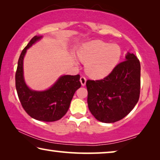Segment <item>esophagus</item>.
I'll list each match as a JSON object with an SVG mask.
<instances>
[{"mask_svg":"<svg viewBox=\"0 0 160 160\" xmlns=\"http://www.w3.org/2000/svg\"><path fill=\"white\" fill-rule=\"evenodd\" d=\"M80 80L81 84H82V86H85V84H86V78L84 77V76H82V77L80 78Z\"/></svg>","mask_w":160,"mask_h":160,"instance_id":"1","label":"esophagus"}]
</instances>
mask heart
Masks as SVG:
<instances>
[{"instance_id":"heart-1","label":"heart","mask_w":160,"mask_h":160,"mask_svg":"<svg viewBox=\"0 0 160 160\" xmlns=\"http://www.w3.org/2000/svg\"><path fill=\"white\" fill-rule=\"evenodd\" d=\"M78 56L86 64L87 73L92 78H102L109 75L118 64L122 50L118 44L95 40L84 45Z\"/></svg>"}]
</instances>
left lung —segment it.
Instances as JSON below:
<instances>
[{
    "label": "left lung",
    "instance_id": "1",
    "mask_svg": "<svg viewBox=\"0 0 160 160\" xmlns=\"http://www.w3.org/2000/svg\"><path fill=\"white\" fill-rule=\"evenodd\" d=\"M88 104L90 112L103 123H114L131 112L138 102L140 92V63L128 53L102 80H88Z\"/></svg>",
    "mask_w": 160,
    "mask_h": 160
}]
</instances>
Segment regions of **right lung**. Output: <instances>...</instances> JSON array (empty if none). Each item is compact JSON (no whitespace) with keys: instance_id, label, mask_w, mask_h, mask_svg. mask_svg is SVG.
<instances>
[{"instance_id":"right-lung-1","label":"right lung","mask_w":160,"mask_h":160,"mask_svg":"<svg viewBox=\"0 0 160 160\" xmlns=\"http://www.w3.org/2000/svg\"><path fill=\"white\" fill-rule=\"evenodd\" d=\"M42 37L34 36L22 51L15 72V87L22 104L28 115L38 121L52 122L61 119L69 109L74 94L80 88V75H63L48 90L33 91L23 78V58L27 49Z\"/></svg>"}]
</instances>
